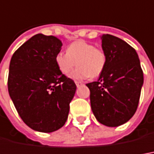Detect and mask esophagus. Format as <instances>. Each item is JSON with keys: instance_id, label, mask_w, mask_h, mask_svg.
Listing matches in <instances>:
<instances>
[{"instance_id": "34e87169", "label": "esophagus", "mask_w": 154, "mask_h": 154, "mask_svg": "<svg viewBox=\"0 0 154 154\" xmlns=\"http://www.w3.org/2000/svg\"><path fill=\"white\" fill-rule=\"evenodd\" d=\"M75 83H76V85H77V88H78V87H79V86H81L82 84V83L81 82H75Z\"/></svg>"}]
</instances>
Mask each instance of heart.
Masks as SVG:
<instances>
[{"mask_svg": "<svg viewBox=\"0 0 154 154\" xmlns=\"http://www.w3.org/2000/svg\"><path fill=\"white\" fill-rule=\"evenodd\" d=\"M107 57L105 52L85 40L72 43L66 53L60 52L55 56V62L62 74H68L77 65V67L70 74L73 79H87L97 77L103 72Z\"/></svg>", "mask_w": 154, "mask_h": 154, "instance_id": "b5f03b06", "label": "heart"}]
</instances>
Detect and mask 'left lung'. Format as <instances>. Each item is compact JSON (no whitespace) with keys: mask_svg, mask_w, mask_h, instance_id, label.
Here are the masks:
<instances>
[{"mask_svg":"<svg viewBox=\"0 0 154 154\" xmlns=\"http://www.w3.org/2000/svg\"><path fill=\"white\" fill-rule=\"evenodd\" d=\"M107 57L99 80L86 85L90 90L93 113L101 124L116 127L125 124L137 109L143 85L138 55L124 40L110 34L101 36Z\"/></svg>","mask_w":154,"mask_h":154,"instance_id":"8db88e82","label":"left lung"}]
</instances>
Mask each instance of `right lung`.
I'll use <instances>...</instances> for the list:
<instances>
[{"instance_id": "right-lung-1", "label": "right lung", "mask_w": 154, "mask_h": 154, "mask_svg": "<svg viewBox=\"0 0 154 154\" xmlns=\"http://www.w3.org/2000/svg\"><path fill=\"white\" fill-rule=\"evenodd\" d=\"M61 46L55 36L38 33L15 51L10 62L9 95L25 124L40 132L65 125L77 89L55 62Z\"/></svg>"}]
</instances>
